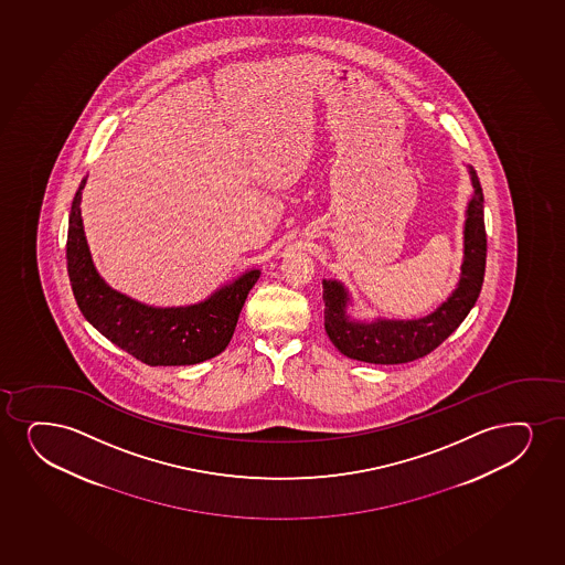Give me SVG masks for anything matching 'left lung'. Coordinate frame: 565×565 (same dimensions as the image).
<instances>
[{
  "instance_id": "1",
  "label": "left lung",
  "mask_w": 565,
  "mask_h": 565,
  "mask_svg": "<svg viewBox=\"0 0 565 565\" xmlns=\"http://www.w3.org/2000/svg\"><path fill=\"white\" fill-rule=\"evenodd\" d=\"M473 198L468 203L465 224V260L460 266L459 287L454 295L436 308V312L420 320H376L373 323L349 320V295L339 281H323V318L326 331L339 352L358 362L407 363L430 354L459 328L480 297L488 237L483 223V192L480 179L470 168Z\"/></svg>"
}]
</instances>
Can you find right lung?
Here are the masks:
<instances>
[{
  "label": "right lung",
  "instance_id": "add662e5",
  "mask_svg": "<svg viewBox=\"0 0 565 565\" xmlns=\"http://www.w3.org/2000/svg\"><path fill=\"white\" fill-rule=\"evenodd\" d=\"M79 184L72 202L66 263L77 307L108 341L147 365H194L221 354L231 342L258 270L244 274L194 307L152 308L106 286L93 266L82 226Z\"/></svg>",
  "mask_w": 565,
  "mask_h": 565
}]
</instances>
